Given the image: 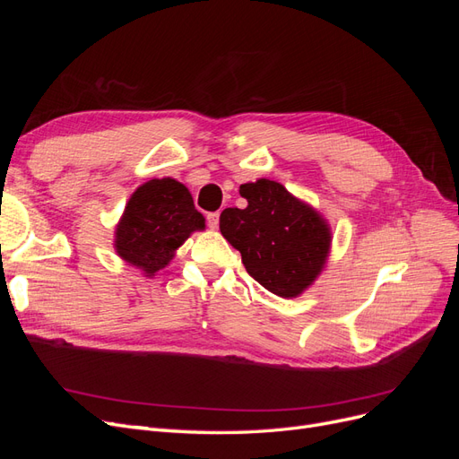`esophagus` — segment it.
I'll use <instances>...</instances> for the list:
<instances>
[{"mask_svg":"<svg viewBox=\"0 0 459 459\" xmlns=\"http://www.w3.org/2000/svg\"><path fill=\"white\" fill-rule=\"evenodd\" d=\"M206 221H208V228H211V230H216V228H218V224H220V212L208 214V216H206Z\"/></svg>","mask_w":459,"mask_h":459,"instance_id":"esophagus-1","label":"esophagus"}]
</instances>
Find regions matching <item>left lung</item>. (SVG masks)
<instances>
[{"label":"left lung","instance_id":"1","mask_svg":"<svg viewBox=\"0 0 459 459\" xmlns=\"http://www.w3.org/2000/svg\"><path fill=\"white\" fill-rule=\"evenodd\" d=\"M239 193L247 206L220 214L221 235L264 289L300 297L325 268L333 239L327 220L273 179L243 184Z\"/></svg>","mask_w":459,"mask_h":459}]
</instances>
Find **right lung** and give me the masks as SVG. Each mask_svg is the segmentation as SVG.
Masks as SVG:
<instances>
[{"instance_id": "add662e5", "label": "right lung", "mask_w": 459, "mask_h": 459, "mask_svg": "<svg viewBox=\"0 0 459 459\" xmlns=\"http://www.w3.org/2000/svg\"><path fill=\"white\" fill-rule=\"evenodd\" d=\"M204 230V216L189 189L174 178H155L137 187L115 230V251L147 277L166 268L193 231Z\"/></svg>"}]
</instances>
